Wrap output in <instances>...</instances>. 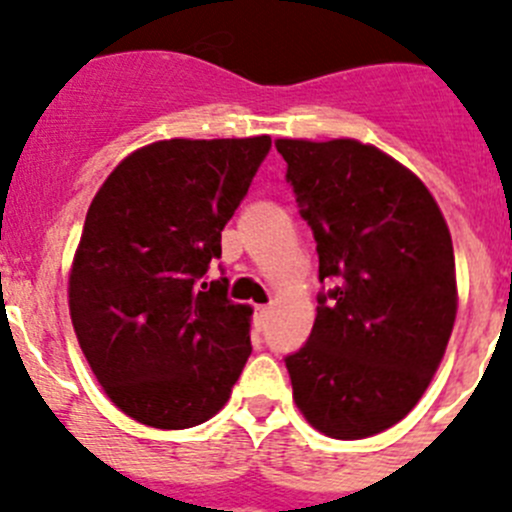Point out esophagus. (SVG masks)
Segmentation results:
<instances>
[{
    "instance_id": "34e87169",
    "label": "esophagus",
    "mask_w": 512,
    "mask_h": 512,
    "mask_svg": "<svg viewBox=\"0 0 512 512\" xmlns=\"http://www.w3.org/2000/svg\"><path fill=\"white\" fill-rule=\"evenodd\" d=\"M266 320H269V307L259 305L256 307V325H259V328H264Z\"/></svg>"
}]
</instances>
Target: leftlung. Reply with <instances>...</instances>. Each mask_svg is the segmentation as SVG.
I'll return each mask as SVG.
<instances>
[{"instance_id": "8db88e82", "label": "left lung", "mask_w": 512, "mask_h": 512, "mask_svg": "<svg viewBox=\"0 0 512 512\" xmlns=\"http://www.w3.org/2000/svg\"><path fill=\"white\" fill-rule=\"evenodd\" d=\"M274 146L318 241L320 282H338L287 356L292 397L325 436H374L418 405L449 346L459 307L449 225L418 176L372 143Z\"/></svg>"}]
</instances>
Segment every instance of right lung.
Instances as JSON below:
<instances>
[{"mask_svg":"<svg viewBox=\"0 0 512 512\" xmlns=\"http://www.w3.org/2000/svg\"><path fill=\"white\" fill-rule=\"evenodd\" d=\"M269 148V135L156 140L94 194L69 271L71 323L104 395L138 423H205L241 377L253 307L228 300V279L202 277Z\"/></svg>","mask_w":512,"mask_h":512,"instance_id":"1","label":"right lung"}]
</instances>
